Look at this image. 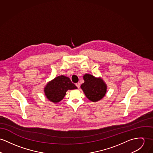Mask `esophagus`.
Instances as JSON below:
<instances>
[{"label": "esophagus", "mask_w": 153, "mask_h": 153, "mask_svg": "<svg viewBox=\"0 0 153 153\" xmlns=\"http://www.w3.org/2000/svg\"><path fill=\"white\" fill-rule=\"evenodd\" d=\"M76 85L77 87V88H80V83H76Z\"/></svg>", "instance_id": "obj_1"}]
</instances>
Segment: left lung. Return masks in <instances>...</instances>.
Masks as SVG:
<instances>
[{"instance_id": "8db88e82", "label": "left lung", "mask_w": 153, "mask_h": 153, "mask_svg": "<svg viewBox=\"0 0 153 153\" xmlns=\"http://www.w3.org/2000/svg\"><path fill=\"white\" fill-rule=\"evenodd\" d=\"M83 79L85 82L80 87L88 100L96 102L104 97L107 91V85L102 79L95 77L91 74H85Z\"/></svg>"}]
</instances>
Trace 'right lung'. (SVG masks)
<instances>
[{"instance_id":"add662e5","label":"right lung","mask_w":153,"mask_h":153,"mask_svg":"<svg viewBox=\"0 0 153 153\" xmlns=\"http://www.w3.org/2000/svg\"><path fill=\"white\" fill-rule=\"evenodd\" d=\"M77 88L68 77L62 75L49 82L45 86L44 91L49 100L57 103L63 99L68 90Z\"/></svg>"}]
</instances>
